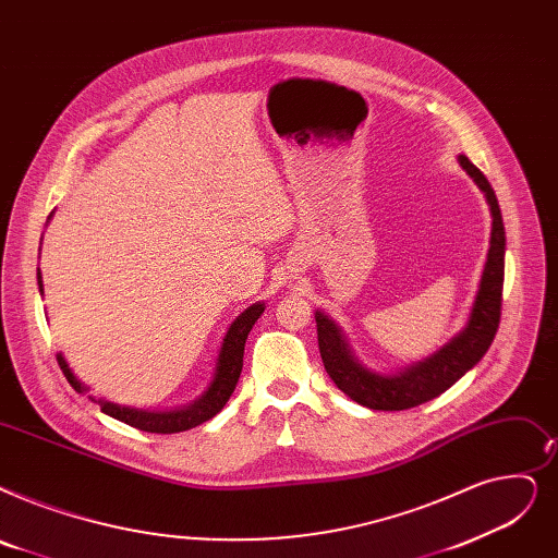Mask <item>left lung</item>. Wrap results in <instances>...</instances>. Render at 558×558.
Returning a JSON list of instances; mask_svg holds the SVG:
<instances>
[{"instance_id":"left-lung-1","label":"left lung","mask_w":558,"mask_h":558,"mask_svg":"<svg viewBox=\"0 0 558 558\" xmlns=\"http://www.w3.org/2000/svg\"><path fill=\"white\" fill-rule=\"evenodd\" d=\"M458 163L463 166V171L483 191L493 214L488 259L486 266H483L478 292L465 328L456 332L440 351H435L422 362H415V365L397 374H383L367 367L355 355L342 326H337V322L330 319L326 312H314L324 367L339 390L360 405H367L372 410H408L440 397L456 380L478 365V360L486 355L497 335L506 248L501 214L495 191L490 189L488 180L481 175L478 168L463 155L458 157Z\"/></svg>"}]
</instances>
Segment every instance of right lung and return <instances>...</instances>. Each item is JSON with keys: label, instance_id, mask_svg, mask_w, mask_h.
<instances>
[{"label": "right lung", "instance_id": "add662e5", "mask_svg": "<svg viewBox=\"0 0 558 558\" xmlns=\"http://www.w3.org/2000/svg\"><path fill=\"white\" fill-rule=\"evenodd\" d=\"M38 289L43 294L40 269H38ZM264 307H266L264 303H255L239 314L223 337V344H221L219 357H216V367H214V374H211L207 387L198 397H193L191 401H184L178 405L136 408V405H123V403L109 401L105 397H95V395H90V387L84 385L75 374H72L63 353H59L57 357H59V365H61L68 383L72 385V390L84 395L90 403L98 405L105 415L123 422V424H130L138 430H145V433H163V435L166 433H182V430L201 426L203 422L211 420L214 415H219L223 405L228 403V399L232 397L234 387L239 383V376H241V367H244V349H246L248 332L253 330L255 322L262 317Z\"/></svg>", "mask_w": 558, "mask_h": 558}]
</instances>
